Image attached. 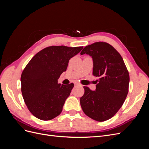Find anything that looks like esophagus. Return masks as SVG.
I'll use <instances>...</instances> for the list:
<instances>
[{
  "instance_id": "34e87169",
  "label": "esophagus",
  "mask_w": 149,
  "mask_h": 149,
  "mask_svg": "<svg viewBox=\"0 0 149 149\" xmlns=\"http://www.w3.org/2000/svg\"><path fill=\"white\" fill-rule=\"evenodd\" d=\"M74 85H76V86H79L80 84L79 83H78V82H75L74 83Z\"/></svg>"
}]
</instances>
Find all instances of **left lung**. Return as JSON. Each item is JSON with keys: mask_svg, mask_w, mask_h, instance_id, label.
Returning <instances> with one entry per match:
<instances>
[{"mask_svg": "<svg viewBox=\"0 0 149 149\" xmlns=\"http://www.w3.org/2000/svg\"><path fill=\"white\" fill-rule=\"evenodd\" d=\"M87 54L93 60V74L99 78L95 91L84 86L80 98L84 114L102 122L113 117L123 106L129 91V74L119 53L106 42L85 47L81 55Z\"/></svg>", "mask_w": 149, "mask_h": 149, "instance_id": "1", "label": "left lung"}]
</instances>
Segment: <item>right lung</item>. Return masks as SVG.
<instances>
[{
    "label": "right lung",
    "mask_w": 149,
    "mask_h": 149,
    "mask_svg": "<svg viewBox=\"0 0 149 149\" xmlns=\"http://www.w3.org/2000/svg\"><path fill=\"white\" fill-rule=\"evenodd\" d=\"M83 47L51 46L31 58L21 75V91L25 104L36 118L49 120L60 115L74 84L58 83L70 58Z\"/></svg>",
    "instance_id": "add662e5"
}]
</instances>
